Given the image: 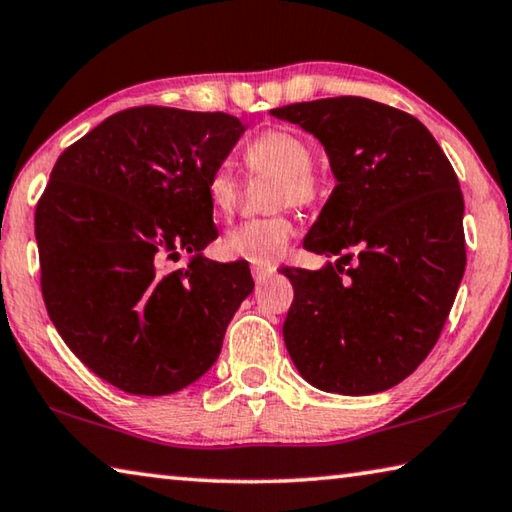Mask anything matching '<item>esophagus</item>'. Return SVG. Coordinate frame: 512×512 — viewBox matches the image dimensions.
<instances>
[{"mask_svg":"<svg viewBox=\"0 0 512 512\" xmlns=\"http://www.w3.org/2000/svg\"><path fill=\"white\" fill-rule=\"evenodd\" d=\"M273 273H275V266H271V264H268V266H253V277H255L257 284L266 282Z\"/></svg>","mask_w":512,"mask_h":512,"instance_id":"esophagus-1","label":"esophagus"}]
</instances>
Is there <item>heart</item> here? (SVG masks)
I'll use <instances>...</instances> for the list:
<instances>
[{"instance_id": "obj_1", "label": "heart", "mask_w": 512, "mask_h": 512, "mask_svg": "<svg viewBox=\"0 0 512 512\" xmlns=\"http://www.w3.org/2000/svg\"><path fill=\"white\" fill-rule=\"evenodd\" d=\"M244 161L250 172L275 174L271 206H309L320 192V181L313 172V150L304 138L286 127H273L257 134L244 147ZM239 176L228 161L212 167L206 181L208 201L215 215L226 219L237 208ZM293 221L286 212H275L262 219H250L230 230L221 241L224 253L255 266H268L280 259L293 237Z\"/></svg>"}]
</instances>
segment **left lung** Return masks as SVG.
Segmentation results:
<instances>
[{
	"label": "left lung",
	"mask_w": 512,
	"mask_h": 512,
	"mask_svg": "<svg viewBox=\"0 0 512 512\" xmlns=\"http://www.w3.org/2000/svg\"><path fill=\"white\" fill-rule=\"evenodd\" d=\"M271 114L318 138L338 181L304 248L342 257L282 271L295 293L288 356L324 392H385L432 351L466 271L457 174L421 120L383 102L338 96Z\"/></svg>",
	"instance_id": "8db88e82"
}]
</instances>
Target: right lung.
Masks as SVG:
<instances>
[{"mask_svg": "<svg viewBox=\"0 0 512 512\" xmlns=\"http://www.w3.org/2000/svg\"><path fill=\"white\" fill-rule=\"evenodd\" d=\"M241 134L224 111H118L60 154L37 201L49 318L96 376L127 394L165 396L206 374L253 291L246 262L201 257L219 235L208 174ZM181 249L193 262L165 272Z\"/></svg>", "mask_w": 512, "mask_h": 512, "instance_id": "add662e5", "label": "right lung"}]
</instances>
